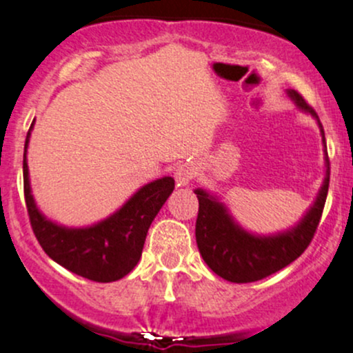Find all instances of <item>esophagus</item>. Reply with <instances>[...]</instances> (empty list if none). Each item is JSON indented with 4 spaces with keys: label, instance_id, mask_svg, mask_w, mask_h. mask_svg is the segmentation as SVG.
I'll return each instance as SVG.
<instances>
[{
    "label": "esophagus",
    "instance_id": "esophagus-1",
    "mask_svg": "<svg viewBox=\"0 0 353 353\" xmlns=\"http://www.w3.org/2000/svg\"><path fill=\"white\" fill-rule=\"evenodd\" d=\"M194 176H196V172H194V169L188 164L179 165V168L176 169V172H174V179H176L177 185H188L189 182L194 179Z\"/></svg>",
    "mask_w": 353,
    "mask_h": 353
}]
</instances>
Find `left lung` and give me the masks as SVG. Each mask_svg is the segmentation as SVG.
<instances>
[{
    "label": "left lung",
    "instance_id": "left-lung-1",
    "mask_svg": "<svg viewBox=\"0 0 353 353\" xmlns=\"http://www.w3.org/2000/svg\"><path fill=\"white\" fill-rule=\"evenodd\" d=\"M287 94L302 111L310 112L317 119L325 145V132L314 108L295 89H289ZM325 168V179L309 212L295 228L275 236H254L247 232L234 222L228 208L219 202L217 197L210 196L204 189L194 190L199 199L196 242L202 259L210 267V270L229 282L247 283L269 277L301 257L319 228L327 192H329L330 163L327 154Z\"/></svg>",
    "mask_w": 353,
    "mask_h": 353
}]
</instances>
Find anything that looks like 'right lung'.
<instances>
[{
  "instance_id": "obj_1",
  "label": "right lung",
  "mask_w": 353,
  "mask_h": 353,
  "mask_svg": "<svg viewBox=\"0 0 353 353\" xmlns=\"http://www.w3.org/2000/svg\"><path fill=\"white\" fill-rule=\"evenodd\" d=\"M33 124L24 143L23 177L28 216L39 245L52 261L76 275L94 282L119 281L139 262L148 230L171 196L174 179L161 177L143 185L123 208L94 225L83 229L58 225L39 212L31 194L26 149Z\"/></svg>"
}]
</instances>
